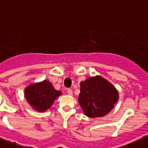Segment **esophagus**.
<instances>
[{
	"mask_svg": "<svg viewBox=\"0 0 148 148\" xmlns=\"http://www.w3.org/2000/svg\"><path fill=\"white\" fill-rule=\"evenodd\" d=\"M67 95H73V90H72L71 89H67Z\"/></svg>",
	"mask_w": 148,
	"mask_h": 148,
	"instance_id": "obj_1",
	"label": "esophagus"
}]
</instances>
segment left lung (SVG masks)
I'll list each match as a JSON object with an SVG mask.
<instances>
[{"instance_id":"8db88e82","label":"left lung","mask_w":148,"mask_h":148,"mask_svg":"<svg viewBox=\"0 0 148 148\" xmlns=\"http://www.w3.org/2000/svg\"><path fill=\"white\" fill-rule=\"evenodd\" d=\"M118 98L114 86L102 77H91L81 83L78 102L88 117L105 116L112 110Z\"/></svg>"}]
</instances>
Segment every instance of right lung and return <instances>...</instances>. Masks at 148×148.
Listing matches in <instances>:
<instances>
[{"label": "right lung", "mask_w": 148, "mask_h": 148, "mask_svg": "<svg viewBox=\"0 0 148 148\" xmlns=\"http://www.w3.org/2000/svg\"><path fill=\"white\" fill-rule=\"evenodd\" d=\"M61 94V91L55 90L47 80L31 84L24 89V97L27 103L38 112H44L49 109Z\"/></svg>", "instance_id": "right-lung-1"}]
</instances>
